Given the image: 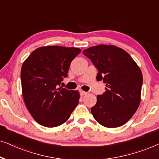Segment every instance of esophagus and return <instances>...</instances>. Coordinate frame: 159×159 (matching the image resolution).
<instances>
[{"label": "esophagus", "mask_w": 159, "mask_h": 159, "mask_svg": "<svg viewBox=\"0 0 159 159\" xmlns=\"http://www.w3.org/2000/svg\"><path fill=\"white\" fill-rule=\"evenodd\" d=\"M79 92H80V94H81V96H84V95H85V94H87V92H84V91H82V90H80Z\"/></svg>", "instance_id": "1"}]
</instances>
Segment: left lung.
<instances>
[{
  "label": "left lung",
  "mask_w": 159,
  "mask_h": 159,
  "mask_svg": "<svg viewBox=\"0 0 159 159\" xmlns=\"http://www.w3.org/2000/svg\"><path fill=\"white\" fill-rule=\"evenodd\" d=\"M98 70L97 80L106 84V91L92 107L99 124L108 128L126 124L140 102L143 74L127 52L114 46L99 45L83 51Z\"/></svg>",
  "instance_id": "1"
}]
</instances>
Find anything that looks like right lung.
I'll return each mask as SVG.
<instances>
[{
	"label": "right lung",
	"mask_w": 159,
	"mask_h": 159,
	"mask_svg": "<svg viewBox=\"0 0 159 159\" xmlns=\"http://www.w3.org/2000/svg\"><path fill=\"white\" fill-rule=\"evenodd\" d=\"M78 48L52 46L32 52L21 69L22 95L27 110L39 124L55 127L68 119L79 100L77 91L60 87Z\"/></svg>",
	"instance_id": "1"
}]
</instances>
